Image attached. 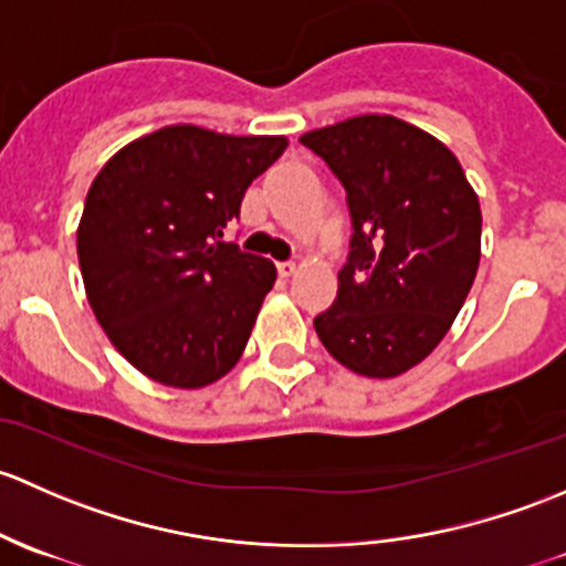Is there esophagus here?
Listing matches in <instances>:
<instances>
[{
    "instance_id": "esophagus-1",
    "label": "esophagus",
    "mask_w": 566,
    "mask_h": 566,
    "mask_svg": "<svg viewBox=\"0 0 566 566\" xmlns=\"http://www.w3.org/2000/svg\"><path fill=\"white\" fill-rule=\"evenodd\" d=\"M277 272H281L283 277H291L296 272V261H281V264H277Z\"/></svg>"
}]
</instances>
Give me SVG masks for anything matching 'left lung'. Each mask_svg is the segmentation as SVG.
Returning <instances> with one entry per match:
<instances>
[{"instance_id":"8db88e82","label":"left lung","mask_w":566,"mask_h":566,"mask_svg":"<svg viewBox=\"0 0 566 566\" xmlns=\"http://www.w3.org/2000/svg\"><path fill=\"white\" fill-rule=\"evenodd\" d=\"M346 188L352 253L337 300L316 316L343 368L395 378L450 332L480 266V198L458 157L389 114H363L300 138Z\"/></svg>"}]
</instances>
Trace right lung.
Masks as SVG:
<instances>
[{
    "label": "right lung",
    "mask_w": 566,
    "mask_h": 566,
    "mask_svg": "<svg viewBox=\"0 0 566 566\" xmlns=\"http://www.w3.org/2000/svg\"><path fill=\"white\" fill-rule=\"evenodd\" d=\"M285 147V136L168 125L122 147L92 182L78 223L86 300L153 381L201 389L240 363L277 270L223 231Z\"/></svg>",
    "instance_id": "obj_1"
}]
</instances>
